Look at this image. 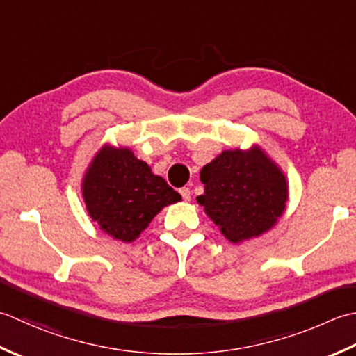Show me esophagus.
Listing matches in <instances>:
<instances>
[{
    "label": "esophagus",
    "mask_w": 356,
    "mask_h": 356,
    "mask_svg": "<svg viewBox=\"0 0 356 356\" xmlns=\"http://www.w3.org/2000/svg\"><path fill=\"white\" fill-rule=\"evenodd\" d=\"M179 193H181V197H183L184 201L191 200V188H188V187H181Z\"/></svg>",
    "instance_id": "34e87169"
}]
</instances>
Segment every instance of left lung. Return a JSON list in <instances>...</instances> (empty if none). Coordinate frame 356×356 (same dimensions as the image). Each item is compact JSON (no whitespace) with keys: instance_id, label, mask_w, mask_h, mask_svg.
<instances>
[{"instance_id":"8db88e82","label":"left lung","mask_w":356,"mask_h":356,"mask_svg":"<svg viewBox=\"0 0 356 356\" xmlns=\"http://www.w3.org/2000/svg\"><path fill=\"white\" fill-rule=\"evenodd\" d=\"M200 179L204 195L198 202L232 243L261 235L284 212L286 178L259 149L222 152Z\"/></svg>"}]
</instances>
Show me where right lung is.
Returning <instances> with one entry per match:
<instances>
[{
	"mask_svg": "<svg viewBox=\"0 0 356 356\" xmlns=\"http://www.w3.org/2000/svg\"><path fill=\"white\" fill-rule=\"evenodd\" d=\"M87 212L106 234L130 243L164 206L181 195L129 149L104 147L93 158L83 181Z\"/></svg>",
	"mask_w": 356,
	"mask_h": 356,
	"instance_id": "1",
	"label": "right lung"
}]
</instances>
